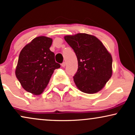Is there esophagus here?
Wrapping results in <instances>:
<instances>
[{
	"mask_svg": "<svg viewBox=\"0 0 135 135\" xmlns=\"http://www.w3.org/2000/svg\"><path fill=\"white\" fill-rule=\"evenodd\" d=\"M61 66H62V67H65V66H66V62H63L62 64H61Z\"/></svg>",
	"mask_w": 135,
	"mask_h": 135,
	"instance_id": "34e87169",
	"label": "esophagus"
}]
</instances>
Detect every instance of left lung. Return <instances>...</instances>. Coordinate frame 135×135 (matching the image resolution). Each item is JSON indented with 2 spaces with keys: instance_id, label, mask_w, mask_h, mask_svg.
Masks as SVG:
<instances>
[{
  "instance_id": "8db88e82",
  "label": "left lung",
  "mask_w": 135,
  "mask_h": 135,
  "mask_svg": "<svg viewBox=\"0 0 135 135\" xmlns=\"http://www.w3.org/2000/svg\"><path fill=\"white\" fill-rule=\"evenodd\" d=\"M64 39L75 52L78 69L74 81L83 93L93 94L101 90L112 75L111 55L103 43L84 33L66 36Z\"/></svg>"
}]
</instances>
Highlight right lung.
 <instances>
[{"label": "right lung", "mask_w": 135, "mask_h": 135, "mask_svg": "<svg viewBox=\"0 0 135 135\" xmlns=\"http://www.w3.org/2000/svg\"><path fill=\"white\" fill-rule=\"evenodd\" d=\"M51 38L36 37L22 49L16 69V75L26 91L41 94L47 86L56 69L61 67L55 61L54 53L49 48Z\"/></svg>", "instance_id": "add662e5"}]
</instances>
